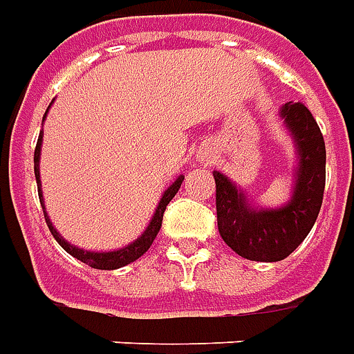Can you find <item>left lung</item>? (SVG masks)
Masks as SVG:
<instances>
[{
    "label": "left lung",
    "mask_w": 354,
    "mask_h": 354,
    "mask_svg": "<svg viewBox=\"0 0 354 354\" xmlns=\"http://www.w3.org/2000/svg\"><path fill=\"white\" fill-rule=\"evenodd\" d=\"M298 152L292 198L279 209H259L247 202L226 175L215 171L216 223L224 243L254 262L285 260L308 237L319 216L326 180V147L321 128L300 102L281 107Z\"/></svg>",
    "instance_id": "1"
}]
</instances>
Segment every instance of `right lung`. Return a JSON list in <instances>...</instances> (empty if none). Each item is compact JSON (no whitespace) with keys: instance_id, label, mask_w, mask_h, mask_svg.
<instances>
[{"instance_id":"obj_1","label":"right lung","mask_w":354,"mask_h":354,"mask_svg":"<svg viewBox=\"0 0 354 354\" xmlns=\"http://www.w3.org/2000/svg\"><path fill=\"white\" fill-rule=\"evenodd\" d=\"M50 107V105H48ZM48 111V109H46ZM46 117V113H45ZM43 117V118H45ZM41 141H43V131L39 133V139H37V147H35V154H33V171H35V180H37V192H39V202L41 207H45V203H43V194H41V179H39V156H41ZM183 175L177 177L171 187L167 188L166 192L162 194V200H160L158 207L154 211V216H152V221L147 226V230L141 234V236L133 241V243L126 245L124 249H118V251H109V252H92V251H82L79 247H75V245L68 243L64 237L56 232V228L50 223V218L45 213V221L46 226H48V230L54 236V239L62 245V249L64 251H68L71 257H75L77 260H81L84 264H88L90 268H95V270H117V268H122V266L130 264L133 260H138L139 257H143L147 251H149V247L152 245V241L156 239L160 232V226H162V218H164V211H166L167 203L174 200V196L179 192L180 185H183Z\"/></svg>"}]
</instances>
